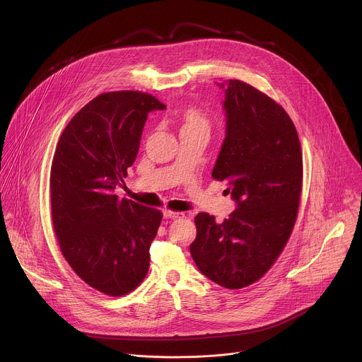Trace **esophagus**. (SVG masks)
I'll use <instances>...</instances> for the list:
<instances>
[{
    "instance_id": "1",
    "label": "esophagus",
    "mask_w": 362,
    "mask_h": 362,
    "mask_svg": "<svg viewBox=\"0 0 362 362\" xmlns=\"http://www.w3.org/2000/svg\"><path fill=\"white\" fill-rule=\"evenodd\" d=\"M183 214L180 212H172V211H163V218L165 219H177V218H182Z\"/></svg>"
}]
</instances>
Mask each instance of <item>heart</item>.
<instances>
[{"mask_svg": "<svg viewBox=\"0 0 362 362\" xmlns=\"http://www.w3.org/2000/svg\"><path fill=\"white\" fill-rule=\"evenodd\" d=\"M183 123V127H206L204 116L194 109H189L185 112Z\"/></svg>", "mask_w": 362, "mask_h": 362, "instance_id": "obj_1", "label": "heart"}]
</instances>
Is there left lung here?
<instances>
[{
	"mask_svg": "<svg viewBox=\"0 0 362 362\" xmlns=\"http://www.w3.org/2000/svg\"><path fill=\"white\" fill-rule=\"evenodd\" d=\"M218 86L226 127L212 177L229 182L236 209L222 223L199 214L190 255L206 278L239 289L268 272L291 236L302 151L292 120L271 97L239 80Z\"/></svg>",
	"mask_w": 362,
	"mask_h": 362,
	"instance_id": "8db88e82",
	"label": "left lung"
}]
</instances>
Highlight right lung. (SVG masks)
I'll use <instances>...</instances> for the list:
<instances>
[{
  "instance_id": "right-lung-1",
  "label": "right lung",
  "mask_w": 362,
  "mask_h": 362,
  "mask_svg": "<svg viewBox=\"0 0 362 362\" xmlns=\"http://www.w3.org/2000/svg\"><path fill=\"white\" fill-rule=\"evenodd\" d=\"M166 106L147 93L93 98L64 129L51 165V216L73 271L94 289L122 296L144 279L162 212L115 189L139 153L150 112Z\"/></svg>"
}]
</instances>
